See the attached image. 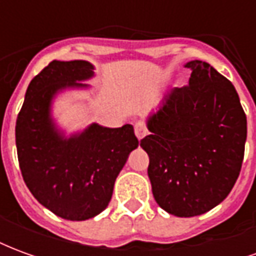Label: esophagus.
<instances>
[{"label": "esophagus", "instance_id": "obj_1", "mask_svg": "<svg viewBox=\"0 0 256 256\" xmlns=\"http://www.w3.org/2000/svg\"><path fill=\"white\" fill-rule=\"evenodd\" d=\"M134 132H136V136H137V138L142 140L148 134V130L145 128V124L142 122H137L134 124Z\"/></svg>", "mask_w": 256, "mask_h": 256}]
</instances>
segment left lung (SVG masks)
I'll use <instances>...</instances> for the list:
<instances>
[{
  "label": "left lung",
  "instance_id": "left-lung-1",
  "mask_svg": "<svg viewBox=\"0 0 256 256\" xmlns=\"http://www.w3.org/2000/svg\"><path fill=\"white\" fill-rule=\"evenodd\" d=\"M189 84L164 96L140 145L150 156L156 203L176 216L204 214L230 193L247 140V118L230 80L206 62L185 64Z\"/></svg>",
  "mask_w": 256,
  "mask_h": 256
}]
</instances>
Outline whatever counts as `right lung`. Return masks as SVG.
Segmentation results:
<instances>
[{
  "label": "right lung",
  "instance_id": "1",
  "mask_svg": "<svg viewBox=\"0 0 256 256\" xmlns=\"http://www.w3.org/2000/svg\"><path fill=\"white\" fill-rule=\"evenodd\" d=\"M84 60L58 62L32 78L16 120V148L27 188L53 214L84 220L106 208L118 174L138 146L132 124L111 128L92 123L66 137L50 115L54 96L84 89L94 72Z\"/></svg>",
  "mask_w": 256,
  "mask_h": 256
}]
</instances>
